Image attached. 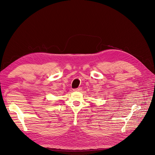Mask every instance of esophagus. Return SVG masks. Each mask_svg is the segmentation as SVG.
Returning <instances> with one entry per match:
<instances>
[{
  "label": "esophagus",
  "instance_id": "1",
  "mask_svg": "<svg viewBox=\"0 0 155 155\" xmlns=\"http://www.w3.org/2000/svg\"><path fill=\"white\" fill-rule=\"evenodd\" d=\"M82 87H78V88H77V89H73V91H81V90H82Z\"/></svg>",
  "mask_w": 155,
  "mask_h": 155
}]
</instances>
